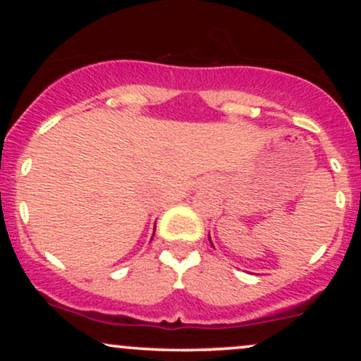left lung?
Returning <instances> with one entry per match:
<instances>
[{
    "instance_id": "1",
    "label": "left lung",
    "mask_w": 361,
    "mask_h": 361,
    "mask_svg": "<svg viewBox=\"0 0 361 361\" xmlns=\"http://www.w3.org/2000/svg\"><path fill=\"white\" fill-rule=\"evenodd\" d=\"M209 241H210V238H209Z\"/></svg>"
}]
</instances>
